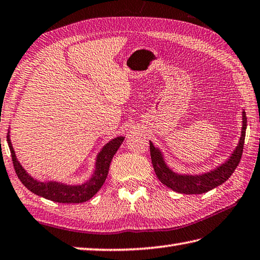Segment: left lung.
Here are the masks:
<instances>
[{"label": "left lung", "instance_id": "obj_1", "mask_svg": "<svg viewBox=\"0 0 260 260\" xmlns=\"http://www.w3.org/2000/svg\"><path fill=\"white\" fill-rule=\"evenodd\" d=\"M246 129H247V117L246 112H242V129H241V137H240L239 144L237 148L233 150L232 155L230 158L225 161L224 164L218 166L210 172L191 175V174H179L173 172L168 165H166L163 154L160 150L149 141L150 148V157L151 163L156 175L159 181L166 187L172 189L173 191L180 193L185 194H199L207 192V191L216 188L217 185L224 183L230 176L232 175L234 170L241 159L242 151H243V144L244 137H246Z\"/></svg>", "mask_w": 260, "mask_h": 260}]
</instances>
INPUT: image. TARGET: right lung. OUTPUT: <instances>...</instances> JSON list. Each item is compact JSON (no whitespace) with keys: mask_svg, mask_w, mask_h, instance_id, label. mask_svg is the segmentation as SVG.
Listing matches in <instances>:
<instances>
[{"mask_svg":"<svg viewBox=\"0 0 260 260\" xmlns=\"http://www.w3.org/2000/svg\"><path fill=\"white\" fill-rule=\"evenodd\" d=\"M10 132V131H9ZM123 137H116V138L109 141L104 147H103L100 154L97 155L96 164H95V172L91 178L87 182L82 184H64L56 182V181H48V182H41L29 175L26 170H24L21 164L16 157L13 147L10 140V135L8 134V144L10 151L12 156V163L19 180L21 181L22 184L28 190H30L32 193L41 196L45 199L52 200L55 203L62 204H79L85 203L89 200L92 196L97 193L102 185L104 184L105 180L109 174V169L111 160L113 156L119 149L121 144L123 143Z\"/></svg>","mask_w":260,"mask_h":260,"instance_id":"right-lung-1","label":"right lung"}]
</instances>
